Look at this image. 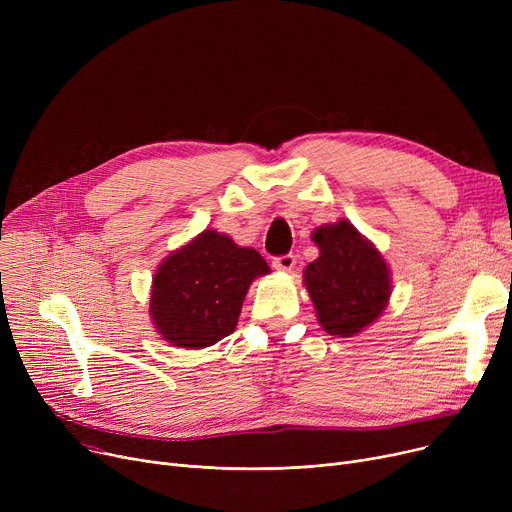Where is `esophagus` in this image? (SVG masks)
<instances>
[{
  "label": "esophagus",
  "instance_id": "esophagus-1",
  "mask_svg": "<svg viewBox=\"0 0 512 512\" xmlns=\"http://www.w3.org/2000/svg\"><path fill=\"white\" fill-rule=\"evenodd\" d=\"M274 267L278 272H292L294 270V263H297V257H294L292 253H286V255H278L274 257Z\"/></svg>",
  "mask_w": 512,
  "mask_h": 512
}]
</instances>
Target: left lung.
Masks as SVG:
<instances>
[{
	"label": "left lung",
	"instance_id": "8db88e82",
	"mask_svg": "<svg viewBox=\"0 0 512 512\" xmlns=\"http://www.w3.org/2000/svg\"><path fill=\"white\" fill-rule=\"evenodd\" d=\"M319 257L307 265L305 286L319 324L334 336H355L388 305L390 272L353 224L338 222L313 232Z\"/></svg>",
	"mask_w": 512,
	"mask_h": 512
}]
</instances>
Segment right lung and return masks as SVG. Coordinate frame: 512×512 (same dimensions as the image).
<instances>
[{
  "instance_id": "1",
  "label": "right lung",
  "mask_w": 512,
  "mask_h": 512,
  "mask_svg": "<svg viewBox=\"0 0 512 512\" xmlns=\"http://www.w3.org/2000/svg\"><path fill=\"white\" fill-rule=\"evenodd\" d=\"M267 272L255 249L205 230L157 267L149 307L153 324L174 346L220 342L234 332L251 282Z\"/></svg>"
}]
</instances>
